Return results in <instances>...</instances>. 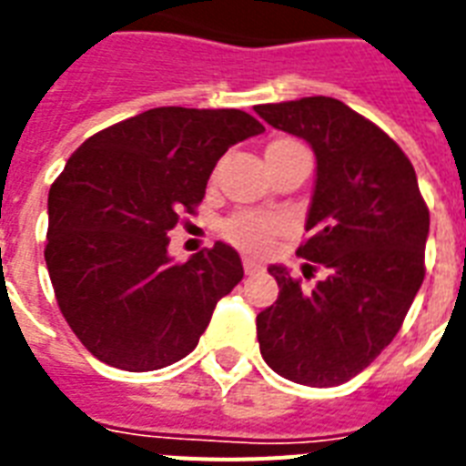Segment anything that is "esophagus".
Masks as SVG:
<instances>
[{
  "mask_svg": "<svg viewBox=\"0 0 466 466\" xmlns=\"http://www.w3.org/2000/svg\"><path fill=\"white\" fill-rule=\"evenodd\" d=\"M244 273H247V276H256V273H261V263L258 261H254V258H244Z\"/></svg>",
  "mask_w": 466,
  "mask_h": 466,
  "instance_id": "34e87169",
  "label": "esophagus"
}]
</instances>
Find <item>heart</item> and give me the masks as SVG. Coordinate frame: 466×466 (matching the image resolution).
I'll return each instance as SVG.
<instances>
[{
  "mask_svg": "<svg viewBox=\"0 0 466 466\" xmlns=\"http://www.w3.org/2000/svg\"><path fill=\"white\" fill-rule=\"evenodd\" d=\"M280 142L288 140H278L273 145H280ZM278 227L280 225L273 218L256 215V212H239V215H234L222 225V234L234 244L248 248V251H263L268 247L270 234L278 232Z\"/></svg>",
  "mask_w": 466,
  "mask_h": 466,
  "instance_id": "obj_1",
  "label": "heart"
}]
</instances>
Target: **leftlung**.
Listing matches in <instances>:
<instances>
[{"label": "left lung", "mask_w": 466, "mask_h": 466, "mask_svg": "<svg viewBox=\"0 0 466 466\" xmlns=\"http://www.w3.org/2000/svg\"><path fill=\"white\" fill-rule=\"evenodd\" d=\"M256 113L317 157L309 237L298 254L326 268L307 290L288 268L268 266L280 292L256 317L258 346L285 380L336 387L368 368L404 324L426 276L431 215L409 157L339 98L307 96Z\"/></svg>", "instance_id": "8db88e82"}]
</instances>
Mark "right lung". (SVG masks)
<instances>
[{
    "instance_id": "1",
    "label": "right lung",
    "mask_w": 466,
    "mask_h": 466,
    "mask_svg": "<svg viewBox=\"0 0 466 466\" xmlns=\"http://www.w3.org/2000/svg\"><path fill=\"white\" fill-rule=\"evenodd\" d=\"M261 133L237 108L164 106L69 157L47 196L46 263L62 317L94 358L147 372L198 346L244 268L225 241L174 263L168 232L203 200L219 157Z\"/></svg>"
}]
</instances>
